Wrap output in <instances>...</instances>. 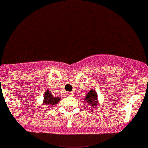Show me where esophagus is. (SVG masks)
I'll return each instance as SVG.
<instances>
[{
    "label": "esophagus",
    "mask_w": 148,
    "mask_h": 148,
    "mask_svg": "<svg viewBox=\"0 0 148 148\" xmlns=\"http://www.w3.org/2000/svg\"><path fill=\"white\" fill-rule=\"evenodd\" d=\"M73 94L72 93V92H67V94H66V95H67V96H70V95H73Z\"/></svg>",
    "instance_id": "esophagus-1"
}]
</instances>
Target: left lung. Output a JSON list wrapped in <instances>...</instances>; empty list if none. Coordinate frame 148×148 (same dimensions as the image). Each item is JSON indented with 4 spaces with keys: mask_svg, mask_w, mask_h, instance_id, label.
<instances>
[{
    "mask_svg": "<svg viewBox=\"0 0 148 148\" xmlns=\"http://www.w3.org/2000/svg\"><path fill=\"white\" fill-rule=\"evenodd\" d=\"M85 101H87L88 104H91L92 107H95L96 104L98 103L97 101V93L95 92V91L94 90H91L89 92V93H87V96H86Z\"/></svg>",
    "mask_w": 148,
    "mask_h": 148,
    "instance_id": "1",
    "label": "left lung"
}]
</instances>
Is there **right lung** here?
<instances>
[{
    "label": "right lung",
    "mask_w": 148,
    "mask_h": 148,
    "mask_svg": "<svg viewBox=\"0 0 148 148\" xmlns=\"http://www.w3.org/2000/svg\"><path fill=\"white\" fill-rule=\"evenodd\" d=\"M44 104H48V105H56V104H58V101H60V98L56 96L54 97L53 96V95L51 94L50 91L49 90H47L44 93Z\"/></svg>",
    "instance_id": "1"
}]
</instances>
